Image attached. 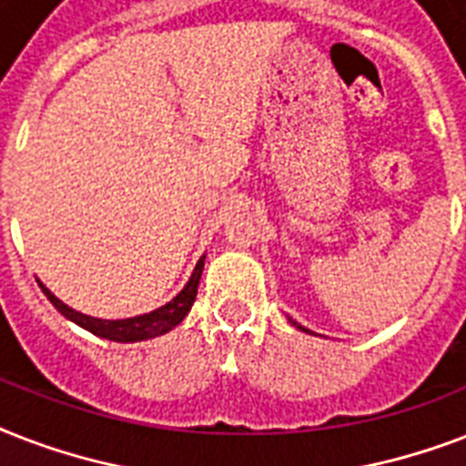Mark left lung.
<instances>
[{
  "label": "left lung",
  "mask_w": 466,
  "mask_h": 466,
  "mask_svg": "<svg viewBox=\"0 0 466 466\" xmlns=\"http://www.w3.org/2000/svg\"><path fill=\"white\" fill-rule=\"evenodd\" d=\"M299 329H302V326H299Z\"/></svg>",
  "instance_id": "1"
}]
</instances>
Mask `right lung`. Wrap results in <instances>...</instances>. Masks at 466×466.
<instances>
[{
    "label": "right lung",
    "mask_w": 466,
    "mask_h": 466,
    "mask_svg": "<svg viewBox=\"0 0 466 466\" xmlns=\"http://www.w3.org/2000/svg\"><path fill=\"white\" fill-rule=\"evenodd\" d=\"M203 261L205 256L196 263V270H193V276H190V280L186 283V288H183L168 305L149 311V314H140V317L133 319H118V321L86 317L82 311H75L72 307L62 305L60 299L55 298L46 285H40V288L46 292V298L53 302L55 309L60 311V314H65L67 319H72V321L82 326V329L94 333V336H101V339L108 340H118V343H135V340L155 339V336H161V333L171 331L174 326L181 324L183 317L188 314L190 307H193V299H196L198 295V283H200V273H203Z\"/></svg>",
    "instance_id": "right-lung-1"
}]
</instances>
